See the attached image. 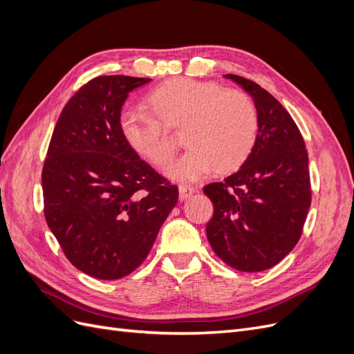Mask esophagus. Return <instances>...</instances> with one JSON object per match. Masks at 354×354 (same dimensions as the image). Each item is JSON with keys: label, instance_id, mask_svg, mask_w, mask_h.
<instances>
[{"label": "esophagus", "instance_id": "esophagus-1", "mask_svg": "<svg viewBox=\"0 0 354 354\" xmlns=\"http://www.w3.org/2000/svg\"><path fill=\"white\" fill-rule=\"evenodd\" d=\"M194 194H195V189L194 187H189V186H180L178 187V198H180V201H185V199L190 198Z\"/></svg>", "mask_w": 354, "mask_h": 354}]
</instances>
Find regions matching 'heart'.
Returning a JSON list of instances; mask_svg holds the SVG:
<instances>
[{"label":"heart","instance_id":"obj_1","mask_svg":"<svg viewBox=\"0 0 354 354\" xmlns=\"http://www.w3.org/2000/svg\"><path fill=\"white\" fill-rule=\"evenodd\" d=\"M145 109H127L120 128L131 149L155 165H165L174 155L167 127L183 122L187 151L167 168L176 181L192 183L212 173L239 168L252 152L259 115L254 102L239 90H220L212 82L176 78L149 94Z\"/></svg>","mask_w":354,"mask_h":354}]
</instances>
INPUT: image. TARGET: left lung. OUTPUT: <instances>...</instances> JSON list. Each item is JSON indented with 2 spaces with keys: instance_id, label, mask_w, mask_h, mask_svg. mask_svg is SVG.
Wrapping results in <instances>:
<instances>
[{
  "instance_id": "obj_1",
  "label": "left lung",
  "mask_w": 354,
  "mask_h": 354,
  "mask_svg": "<svg viewBox=\"0 0 354 354\" xmlns=\"http://www.w3.org/2000/svg\"><path fill=\"white\" fill-rule=\"evenodd\" d=\"M248 93L259 115L252 152L223 183L203 187L214 205L207 238L241 272H263L283 260L301 236L312 202L308 156L294 120L259 84L224 75Z\"/></svg>"
}]
</instances>
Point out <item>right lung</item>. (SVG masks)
I'll return each instance as SVG.
<instances>
[{
  "label": "right lung",
  "mask_w": 354,
  "mask_h": 354,
  "mask_svg": "<svg viewBox=\"0 0 354 354\" xmlns=\"http://www.w3.org/2000/svg\"><path fill=\"white\" fill-rule=\"evenodd\" d=\"M151 78L97 77L75 93L42 168L50 230L78 270L102 281L130 274L151 251L178 189L145 162L120 128L128 93Z\"/></svg>",
  "instance_id": "add662e5"
}]
</instances>
